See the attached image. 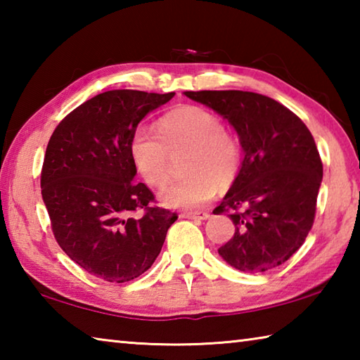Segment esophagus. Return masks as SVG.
I'll use <instances>...</instances> for the list:
<instances>
[{
    "label": "esophagus",
    "mask_w": 360,
    "mask_h": 360,
    "mask_svg": "<svg viewBox=\"0 0 360 360\" xmlns=\"http://www.w3.org/2000/svg\"><path fill=\"white\" fill-rule=\"evenodd\" d=\"M181 217L184 219H198V221H206L210 217V212L206 211H188V212H182Z\"/></svg>",
    "instance_id": "obj_1"
}]
</instances>
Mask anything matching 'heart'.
<instances>
[{
    "mask_svg": "<svg viewBox=\"0 0 360 360\" xmlns=\"http://www.w3.org/2000/svg\"><path fill=\"white\" fill-rule=\"evenodd\" d=\"M158 133L139 125L129 143L130 160L146 184L160 187L168 179L169 154L188 150L184 174L158 192V202L172 210H193L212 198L216 186L233 182L241 167L240 139L224 130L216 114L198 106L174 109L158 122Z\"/></svg>",
    "mask_w": 360,
    "mask_h": 360,
    "instance_id": "heart-1",
    "label": "heart"
}]
</instances>
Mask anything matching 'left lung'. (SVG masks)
I'll return each mask as SVG.
<instances>
[{
	"mask_svg": "<svg viewBox=\"0 0 360 360\" xmlns=\"http://www.w3.org/2000/svg\"><path fill=\"white\" fill-rule=\"evenodd\" d=\"M229 122L245 152L216 214L229 211L235 233L219 248L230 266L262 273L284 264L311 230L322 182L313 135L268 96L241 90L184 92Z\"/></svg>",
	"mask_w": 360,
	"mask_h": 360,
	"instance_id": "left-lung-1",
	"label": "left lung"
}]
</instances>
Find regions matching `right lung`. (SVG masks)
<instances>
[{
  "label": "right lung",
  "instance_id": "right-lung-1",
  "mask_svg": "<svg viewBox=\"0 0 360 360\" xmlns=\"http://www.w3.org/2000/svg\"><path fill=\"white\" fill-rule=\"evenodd\" d=\"M174 96L109 90L82 103L49 139L41 173L42 200L56 240L71 260L108 283L143 275L160 254L176 212L152 208V193L135 182L131 133ZM143 209L141 218L133 210Z\"/></svg>",
  "mask_w": 360,
  "mask_h": 360
}]
</instances>
